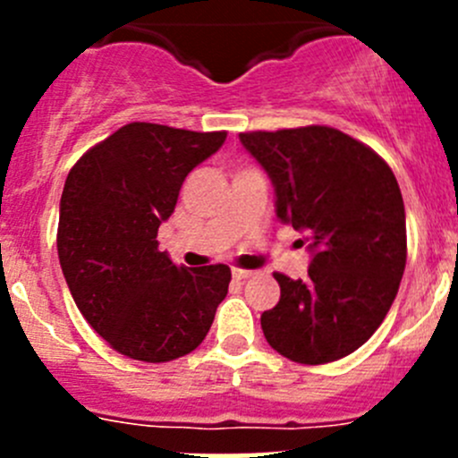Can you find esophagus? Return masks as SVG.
I'll use <instances>...</instances> for the list:
<instances>
[{"mask_svg":"<svg viewBox=\"0 0 458 458\" xmlns=\"http://www.w3.org/2000/svg\"><path fill=\"white\" fill-rule=\"evenodd\" d=\"M233 276L237 281H246V279H250V276H255V272H252V270H243V267H234Z\"/></svg>","mask_w":458,"mask_h":458,"instance_id":"1","label":"esophagus"}]
</instances>
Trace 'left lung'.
Returning <instances> with one entry per match:
<instances>
[{"instance_id": "obj_1", "label": "left lung", "mask_w": 458, "mask_h": 458, "mask_svg": "<svg viewBox=\"0 0 458 458\" xmlns=\"http://www.w3.org/2000/svg\"><path fill=\"white\" fill-rule=\"evenodd\" d=\"M276 192V216L303 233L306 279L275 272L281 297L261 315L266 341L306 366L361 348L386 318L408 259L405 208L390 165L330 126L239 135Z\"/></svg>"}]
</instances>
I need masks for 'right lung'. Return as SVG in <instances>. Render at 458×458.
<instances>
[{
  "label": "right lung",
  "instance_id": "1",
  "mask_svg": "<svg viewBox=\"0 0 458 458\" xmlns=\"http://www.w3.org/2000/svg\"><path fill=\"white\" fill-rule=\"evenodd\" d=\"M224 141L225 131L132 122L68 173L57 228L62 272L92 330L123 357L165 363L192 352L228 294V266H174L157 242L183 179Z\"/></svg>",
  "mask_w": 458,
  "mask_h": 458
}]
</instances>
